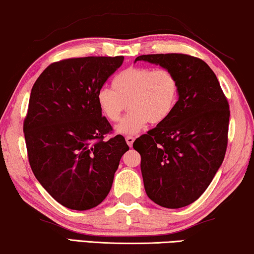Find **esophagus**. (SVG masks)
<instances>
[{"mask_svg":"<svg viewBox=\"0 0 254 254\" xmlns=\"http://www.w3.org/2000/svg\"><path fill=\"white\" fill-rule=\"evenodd\" d=\"M127 140V143L130 147H132V145H133V141H134V137H132V135H127V137L126 138Z\"/></svg>","mask_w":254,"mask_h":254,"instance_id":"esophagus-1","label":"esophagus"}]
</instances>
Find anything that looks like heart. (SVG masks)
Masks as SVG:
<instances>
[{"label":"heart","mask_w":254,"mask_h":254,"mask_svg":"<svg viewBox=\"0 0 254 254\" xmlns=\"http://www.w3.org/2000/svg\"><path fill=\"white\" fill-rule=\"evenodd\" d=\"M113 90L101 88L97 93L100 112L115 123L128 107L117 131L134 134L147 123L160 124L175 111L179 98V82L168 68L131 66L113 78Z\"/></svg>","instance_id":"obj_1"}]
</instances>
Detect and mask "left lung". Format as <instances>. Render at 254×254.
Returning <instances> with one entry per match:
<instances>
[{
	"label": "left lung",
	"instance_id": "left-lung-1",
	"mask_svg": "<svg viewBox=\"0 0 254 254\" xmlns=\"http://www.w3.org/2000/svg\"><path fill=\"white\" fill-rule=\"evenodd\" d=\"M138 60L160 64L179 82L171 116L133 142L147 196L158 205L179 209L205 191L224 161L229 104L213 70L197 57L157 54Z\"/></svg>",
	"mask_w": 254,
	"mask_h": 254
}]
</instances>
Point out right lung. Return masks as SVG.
<instances>
[{"label":"right lung","instance_id":"add662e5","mask_svg":"<svg viewBox=\"0 0 254 254\" xmlns=\"http://www.w3.org/2000/svg\"><path fill=\"white\" fill-rule=\"evenodd\" d=\"M124 57H82L52 63L34 83L24 133L29 165L62 205L84 211L111 190L120 160L128 150L123 135L101 116L97 93Z\"/></svg>","mask_w":254,"mask_h":254}]
</instances>
